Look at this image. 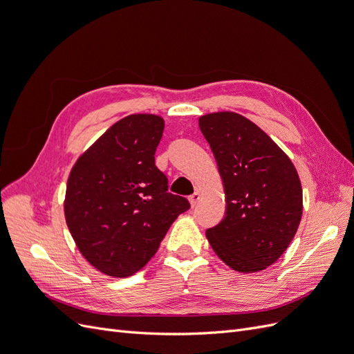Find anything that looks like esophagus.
Returning a JSON list of instances; mask_svg holds the SVG:
<instances>
[{"instance_id":"34e87169","label":"esophagus","mask_w":354,"mask_h":354,"mask_svg":"<svg viewBox=\"0 0 354 354\" xmlns=\"http://www.w3.org/2000/svg\"><path fill=\"white\" fill-rule=\"evenodd\" d=\"M199 199H201V194H199V192H195V194H192V195L189 196V202H190V205H192V207H195L196 203L199 202Z\"/></svg>"}]
</instances>
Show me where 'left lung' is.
Segmentation results:
<instances>
[{
    "mask_svg": "<svg viewBox=\"0 0 354 354\" xmlns=\"http://www.w3.org/2000/svg\"><path fill=\"white\" fill-rule=\"evenodd\" d=\"M199 128L217 160L226 195L224 218L207 230V239L233 270H264L286 251L301 221L297 169L260 127L239 113L203 115Z\"/></svg>",
    "mask_w": 354,
    "mask_h": 354,
    "instance_id": "8db88e82",
    "label": "left lung"
}]
</instances>
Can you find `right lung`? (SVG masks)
<instances>
[{"instance_id": "1", "label": "right lung", "mask_w": 354, "mask_h": 354, "mask_svg": "<svg viewBox=\"0 0 354 354\" xmlns=\"http://www.w3.org/2000/svg\"><path fill=\"white\" fill-rule=\"evenodd\" d=\"M164 133L158 115H128L75 162L66 185L65 218L80 252L113 277L138 272L152 259L171 224L190 208L168 192L155 165Z\"/></svg>"}]
</instances>
